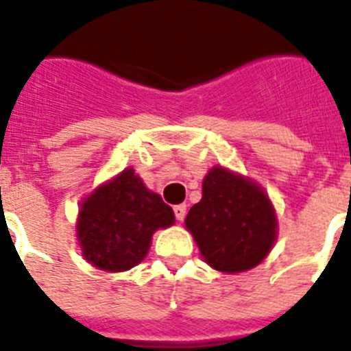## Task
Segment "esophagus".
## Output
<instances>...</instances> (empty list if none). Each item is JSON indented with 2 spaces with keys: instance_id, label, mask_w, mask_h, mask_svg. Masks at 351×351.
I'll list each match as a JSON object with an SVG mask.
<instances>
[{
  "instance_id": "obj_1",
  "label": "esophagus",
  "mask_w": 351,
  "mask_h": 351,
  "mask_svg": "<svg viewBox=\"0 0 351 351\" xmlns=\"http://www.w3.org/2000/svg\"><path fill=\"white\" fill-rule=\"evenodd\" d=\"M173 213H176V219L179 222L184 221V217H186V204H178V206H173Z\"/></svg>"
}]
</instances>
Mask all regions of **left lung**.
<instances>
[{"label": "left lung", "instance_id": "1", "mask_svg": "<svg viewBox=\"0 0 351 351\" xmlns=\"http://www.w3.org/2000/svg\"><path fill=\"white\" fill-rule=\"evenodd\" d=\"M202 258L222 273L258 265L276 240V215L262 188L215 167L202 181V199L186 215Z\"/></svg>", "mask_w": 351, "mask_h": 351}]
</instances>
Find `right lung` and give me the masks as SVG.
Listing matches in <instances>:
<instances>
[{
	"mask_svg": "<svg viewBox=\"0 0 351 351\" xmlns=\"http://www.w3.org/2000/svg\"><path fill=\"white\" fill-rule=\"evenodd\" d=\"M172 224V208L127 169L82 202L77 237L88 262L120 273L147 256L156 230Z\"/></svg>",
	"mask_w": 351,
	"mask_h": 351,
	"instance_id": "1",
	"label": "right lung"
}]
</instances>
